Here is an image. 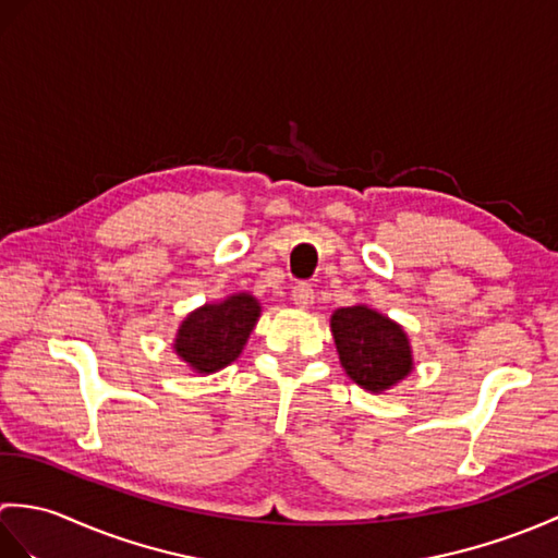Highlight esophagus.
Instances as JSON below:
<instances>
[{
    "mask_svg": "<svg viewBox=\"0 0 558 558\" xmlns=\"http://www.w3.org/2000/svg\"><path fill=\"white\" fill-rule=\"evenodd\" d=\"M292 302L300 306V310H310L314 304V288L310 282H298V286L292 288Z\"/></svg>",
    "mask_w": 558,
    "mask_h": 558,
    "instance_id": "esophagus-1",
    "label": "esophagus"
}]
</instances>
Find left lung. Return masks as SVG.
<instances>
[{
  "label": "left lung",
  "mask_w": 558,
  "mask_h": 558,
  "mask_svg": "<svg viewBox=\"0 0 558 558\" xmlns=\"http://www.w3.org/2000/svg\"><path fill=\"white\" fill-rule=\"evenodd\" d=\"M330 333L342 369L369 393L390 390L414 369L405 328L372 306H340L330 314Z\"/></svg>",
  "instance_id": "8db88e82"
}]
</instances>
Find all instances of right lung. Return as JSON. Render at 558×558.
<instances>
[{"mask_svg": "<svg viewBox=\"0 0 558 558\" xmlns=\"http://www.w3.org/2000/svg\"><path fill=\"white\" fill-rule=\"evenodd\" d=\"M260 302L252 292H234L189 312L172 340V350L189 369L208 376L240 357L258 324Z\"/></svg>", "mask_w": 558, "mask_h": 558, "instance_id": "1", "label": "right lung"}]
</instances>
